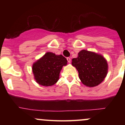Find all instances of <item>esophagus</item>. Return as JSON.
I'll return each mask as SVG.
<instances>
[{
    "label": "esophagus",
    "instance_id": "obj_1",
    "mask_svg": "<svg viewBox=\"0 0 125 125\" xmlns=\"http://www.w3.org/2000/svg\"><path fill=\"white\" fill-rule=\"evenodd\" d=\"M67 62H68L69 63H71V59L70 58H67Z\"/></svg>",
    "mask_w": 125,
    "mask_h": 125
}]
</instances>
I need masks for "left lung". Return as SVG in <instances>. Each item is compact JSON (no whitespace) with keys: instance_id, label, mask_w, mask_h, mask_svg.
I'll return each instance as SVG.
<instances>
[{"instance_id":"8db88e82","label":"left lung","mask_w":125,"mask_h":125,"mask_svg":"<svg viewBox=\"0 0 125 125\" xmlns=\"http://www.w3.org/2000/svg\"><path fill=\"white\" fill-rule=\"evenodd\" d=\"M72 64L76 68L82 82L89 87L98 85L104 80L107 73V62L102 56L85 50L72 59Z\"/></svg>"}]
</instances>
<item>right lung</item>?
<instances>
[{"label": "right lung", "mask_w": 125, "mask_h": 125, "mask_svg": "<svg viewBox=\"0 0 125 125\" xmlns=\"http://www.w3.org/2000/svg\"><path fill=\"white\" fill-rule=\"evenodd\" d=\"M66 59L62 54L46 53L33 64L32 71L37 83L44 86H52L58 82L63 66L66 65Z\"/></svg>", "instance_id": "1"}]
</instances>
